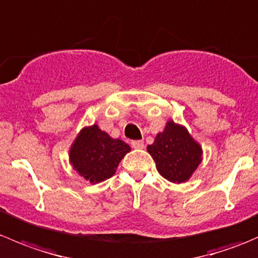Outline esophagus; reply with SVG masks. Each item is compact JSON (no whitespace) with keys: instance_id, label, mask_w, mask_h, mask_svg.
I'll return each mask as SVG.
<instances>
[{"instance_id":"obj_1","label":"esophagus","mask_w":258,"mask_h":258,"mask_svg":"<svg viewBox=\"0 0 258 258\" xmlns=\"http://www.w3.org/2000/svg\"><path fill=\"white\" fill-rule=\"evenodd\" d=\"M131 146L134 148H144L145 144H144V141H141V140H140V141H132Z\"/></svg>"}]
</instances>
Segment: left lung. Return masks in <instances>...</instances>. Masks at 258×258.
Masks as SVG:
<instances>
[{
    "label": "left lung",
    "mask_w": 258,
    "mask_h": 258,
    "mask_svg": "<svg viewBox=\"0 0 258 258\" xmlns=\"http://www.w3.org/2000/svg\"><path fill=\"white\" fill-rule=\"evenodd\" d=\"M147 152L156 162V168L163 178L173 183L188 181L202 161V147L187 128L168 121L165 130L157 134Z\"/></svg>",
    "instance_id": "obj_1"
}]
</instances>
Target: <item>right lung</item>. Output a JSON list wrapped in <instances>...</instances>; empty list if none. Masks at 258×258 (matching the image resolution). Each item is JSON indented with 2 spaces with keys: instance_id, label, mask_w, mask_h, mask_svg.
<instances>
[{
  "instance_id": "right-lung-1",
  "label": "right lung",
  "mask_w": 258,
  "mask_h": 258,
  "mask_svg": "<svg viewBox=\"0 0 258 258\" xmlns=\"http://www.w3.org/2000/svg\"><path fill=\"white\" fill-rule=\"evenodd\" d=\"M131 147L101 131L97 124L85 127L70 148V162L80 176L98 183L112 177L118 163Z\"/></svg>"
}]
</instances>
